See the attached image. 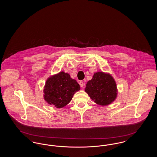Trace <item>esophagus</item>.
<instances>
[{
  "label": "esophagus",
  "instance_id": "34e87169",
  "mask_svg": "<svg viewBox=\"0 0 157 157\" xmlns=\"http://www.w3.org/2000/svg\"><path fill=\"white\" fill-rule=\"evenodd\" d=\"M79 83H80V86H81L82 88H83V86H85V82L83 81H80Z\"/></svg>",
  "mask_w": 157,
  "mask_h": 157
}]
</instances>
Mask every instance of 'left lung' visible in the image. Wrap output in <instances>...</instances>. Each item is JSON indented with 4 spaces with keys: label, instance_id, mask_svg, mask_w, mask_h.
Wrapping results in <instances>:
<instances>
[{
    "label": "left lung",
    "instance_id": "obj_1",
    "mask_svg": "<svg viewBox=\"0 0 157 157\" xmlns=\"http://www.w3.org/2000/svg\"><path fill=\"white\" fill-rule=\"evenodd\" d=\"M86 86L85 92L97 104L108 105L117 98V85L109 74L101 72L95 73Z\"/></svg>",
    "mask_w": 157,
    "mask_h": 157
}]
</instances>
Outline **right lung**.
Wrapping results in <instances>:
<instances>
[{
	"label": "right lung",
	"mask_w": 157,
	"mask_h": 157,
	"mask_svg": "<svg viewBox=\"0 0 157 157\" xmlns=\"http://www.w3.org/2000/svg\"><path fill=\"white\" fill-rule=\"evenodd\" d=\"M80 90V86L75 79L64 72L48 78L45 83L44 99L49 104L62 108L72 100L74 94Z\"/></svg>",
	"instance_id": "obj_1"
}]
</instances>
